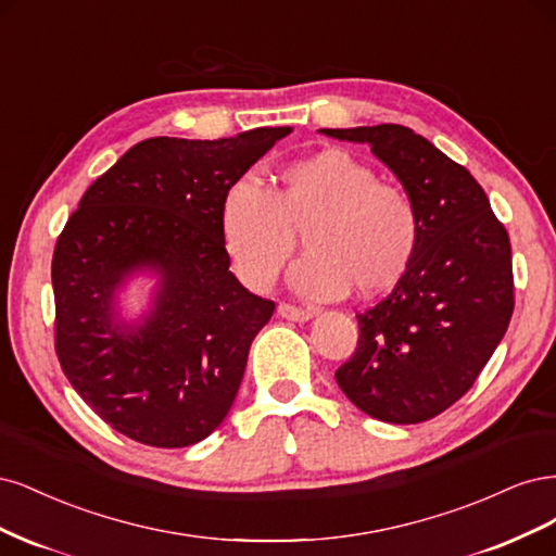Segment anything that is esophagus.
Here are the masks:
<instances>
[{"mask_svg": "<svg viewBox=\"0 0 556 556\" xmlns=\"http://www.w3.org/2000/svg\"><path fill=\"white\" fill-rule=\"evenodd\" d=\"M279 316L286 318V320H309L314 316V312L295 307V304H289V302H281L279 304Z\"/></svg>", "mask_w": 556, "mask_h": 556, "instance_id": "esophagus-1", "label": "esophagus"}]
</instances>
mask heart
Here are the masks:
<instances>
[{
    "instance_id": "heart-1",
    "label": "heart",
    "mask_w": 556,
    "mask_h": 556,
    "mask_svg": "<svg viewBox=\"0 0 556 556\" xmlns=\"http://www.w3.org/2000/svg\"><path fill=\"white\" fill-rule=\"evenodd\" d=\"M222 236L238 277L273 289L291 263L298 236L309 256L293 283L312 298L349 289L374 298L397 286L420 244L410 195L346 150L326 148L281 166L273 191L252 180L232 185L222 203Z\"/></svg>"
}]
</instances>
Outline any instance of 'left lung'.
I'll list each match as a JSON object with an SVG mask.
<instances>
[{"mask_svg":"<svg viewBox=\"0 0 556 556\" xmlns=\"http://www.w3.org/2000/svg\"><path fill=\"white\" fill-rule=\"evenodd\" d=\"M367 142L400 177L420 217V244L402 281L357 314L355 353L334 371L367 416L416 425L453 406L504 339L513 307L506 226L473 175L402 124L324 129Z\"/></svg>","mask_w":556,"mask_h":556,"instance_id":"8db88e82","label":"left lung"}]
</instances>
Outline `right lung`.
Returning a JSON list of instances; mask_svg holds the SVG:
<instances>
[{
  "mask_svg": "<svg viewBox=\"0 0 556 556\" xmlns=\"http://www.w3.org/2000/svg\"><path fill=\"white\" fill-rule=\"evenodd\" d=\"M291 134L261 127L219 140L148 138L85 191L52 254L55 351L94 414L152 447H185L222 425L249 346L275 302L228 267L226 191ZM154 266L162 286L142 327L112 324V293Z\"/></svg>",
  "mask_w": 556,
  "mask_h": 556,
  "instance_id": "add662e5",
  "label": "right lung"
}]
</instances>
